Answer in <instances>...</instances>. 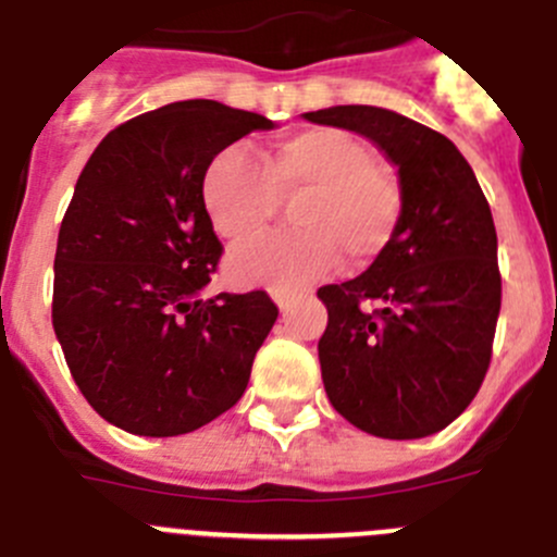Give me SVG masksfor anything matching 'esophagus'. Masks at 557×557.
<instances>
[{
	"label": "esophagus",
	"mask_w": 557,
	"mask_h": 557,
	"mask_svg": "<svg viewBox=\"0 0 557 557\" xmlns=\"http://www.w3.org/2000/svg\"><path fill=\"white\" fill-rule=\"evenodd\" d=\"M273 300L278 304V309H282V312H289V306H293L295 295L287 293V289H273Z\"/></svg>",
	"instance_id": "1"
}]
</instances>
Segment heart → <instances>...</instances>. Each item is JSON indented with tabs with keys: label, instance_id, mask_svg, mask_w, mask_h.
Masks as SVG:
<instances>
[{
	"label": "heart",
	"instance_id": "1",
	"mask_svg": "<svg viewBox=\"0 0 557 557\" xmlns=\"http://www.w3.org/2000/svg\"><path fill=\"white\" fill-rule=\"evenodd\" d=\"M295 198V228L234 248L228 270L243 284L298 287L336 259L345 270L379 262L403 218V187L375 160L367 140L345 129L314 126L273 143L259 165L239 149L209 162L201 182L207 218L223 239L262 232Z\"/></svg>",
	"mask_w": 557,
	"mask_h": 557
}]
</instances>
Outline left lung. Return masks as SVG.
<instances>
[{
	"label": "left lung",
	"instance_id": "1",
	"mask_svg": "<svg viewBox=\"0 0 557 557\" xmlns=\"http://www.w3.org/2000/svg\"><path fill=\"white\" fill-rule=\"evenodd\" d=\"M359 132L397 165L403 218L379 262L318 298L331 406L381 438H422L475 400L497 329L503 278L492 209L461 151L436 129L367 104L306 112Z\"/></svg>",
	"mask_w": 557,
	"mask_h": 557
}]
</instances>
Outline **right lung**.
Masks as SVG:
<instances>
[{
  "mask_svg": "<svg viewBox=\"0 0 557 557\" xmlns=\"http://www.w3.org/2000/svg\"><path fill=\"white\" fill-rule=\"evenodd\" d=\"M273 121L209 99L115 126L76 178L54 253L52 325L85 400L137 436H178L243 397L278 318L264 289L201 298L223 245L203 171Z\"/></svg>",
  "mask_w": 557,
  "mask_h": 557,
  "instance_id": "obj_1",
  "label": "right lung"
}]
</instances>
